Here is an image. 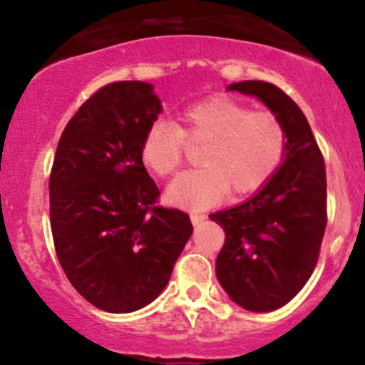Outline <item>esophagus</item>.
Instances as JSON below:
<instances>
[{
    "instance_id": "esophagus-1",
    "label": "esophagus",
    "mask_w": 365,
    "mask_h": 365,
    "mask_svg": "<svg viewBox=\"0 0 365 365\" xmlns=\"http://www.w3.org/2000/svg\"><path fill=\"white\" fill-rule=\"evenodd\" d=\"M206 219L205 213H197V212H190V220H192L194 226H200L201 222Z\"/></svg>"
}]
</instances>
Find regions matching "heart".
<instances>
[{"label":"heart","instance_id":"obj_1","mask_svg":"<svg viewBox=\"0 0 365 365\" xmlns=\"http://www.w3.org/2000/svg\"><path fill=\"white\" fill-rule=\"evenodd\" d=\"M182 128L153 121L141 143V160L159 176L175 175L190 143H205L203 165L180 175L168 189L171 203L201 210L227 192L245 196L263 189L288 153V130L277 114L252 111L227 97H215L180 113Z\"/></svg>","mask_w":365,"mask_h":365}]
</instances>
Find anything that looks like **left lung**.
<instances>
[{"mask_svg": "<svg viewBox=\"0 0 365 365\" xmlns=\"http://www.w3.org/2000/svg\"><path fill=\"white\" fill-rule=\"evenodd\" d=\"M227 90L257 97L288 130V153L274 178L245 203L210 215L226 233L217 279L235 304L268 312L288 304L318 263L327 227L322 150L300 108L275 84L242 81Z\"/></svg>", "mask_w": 365, "mask_h": 365, "instance_id": "obj_1", "label": "left lung"}]
</instances>
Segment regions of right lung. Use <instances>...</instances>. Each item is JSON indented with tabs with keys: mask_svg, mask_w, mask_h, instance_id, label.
Listing matches in <instances>:
<instances>
[{
	"mask_svg": "<svg viewBox=\"0 0 365 365\" xmlns=\"http://www.w3.org/2000/svg\"><path fill=\"white\" fill-rule=\"evenodd\" d=\"M160 111L152 84H106L58 143L49 178L54 249L70 284L102 311L155 300L192 235L185 212L157 205L160 192L141 160L143 135Z\"/></svg>",
	"mask_w": 365,
	"mask_h": 365,
	"instance_id": "right-lung-1",
	"label": "right lung"
}]
</instances>
